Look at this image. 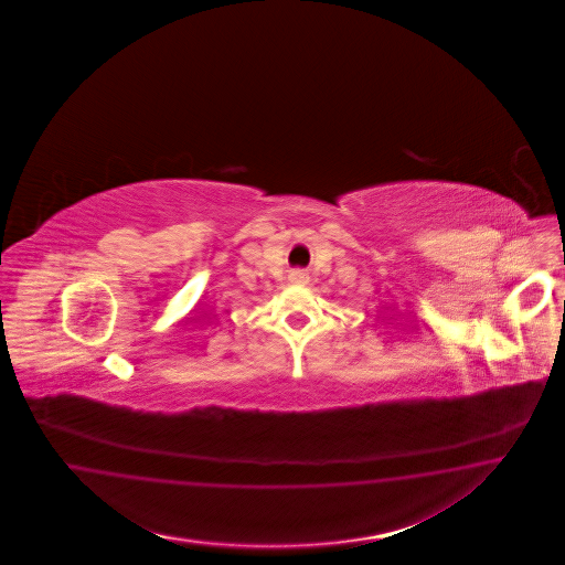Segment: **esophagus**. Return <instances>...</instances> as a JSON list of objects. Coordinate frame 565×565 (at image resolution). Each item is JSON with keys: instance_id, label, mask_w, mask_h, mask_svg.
I'll list each match as a JSON object with an SVG mask.
<instances>
[{"instance_id": "34e87169", "label": "esophagus", "mask_w": 565, "mask_h": 565, "mask_svg": "<svg viewBox=\"0 0 565 565\" xmlns=\"http://www.w3.org/2000/svg\"><path fill=\"white\" fill-rule=\"evenodd\" d=\"M291 284H307L308 275L302 269H294L290 274ZM24 394H31L29 390H24Z\"/></svg>"}]
</instances>
